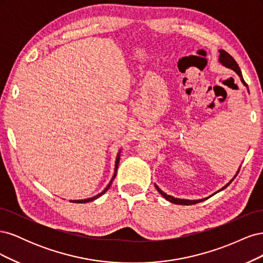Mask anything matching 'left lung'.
<instances>
[{"label":"left lung","instance_id":"obj_1","mask_svg":"<svg viewBox=\"0 0 263 263\" xmlns=\"http://www.w3.org/2000/svg\"><path fill=\"white\" fill-rule=\"evenodd\" d=\"M219 62L221 63L222 66H225L226 68H229V69L234 70L235 72L240 77L241 82H242L247 87H248V85H247V83H246L245 80H243L242 74H241V71H240V68H239V66H238V63L236 62V60H235L228 52H226L225 50H222V49L219 50ZM248 91H249V90H248ZM239 170H240V166H239V169H238V171H237V173H236V176L238 174V172H239ZM236 176H235L232 180H230V182H228L224 187L220 189L219 191L226 189V187L230 184V183L233 182V180L236 178ZM155 186H156L158 192L160 193V194L165 198L166 201H169V202H171V203H173V204H178V205H192V204H196V203H200V202H202V201L208 200L209 197H211V196H209V197H206V198H202V200H184V198H177V197H173V196H171V195H168L166 193H164L162 190L159 189L156 184H155ZM219 191H218V192H219Z\"/></svg>","mask_w":263,"mask_h":263}]
</instances>
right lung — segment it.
<instances>
[{
  "mask_svg": "<svg viewBox=\"0 0 263 263\" xmlns=\"http://www.w3.org/2000/svg\"><path fill=\"white\" fill-rule=\"evenodd\" d=\"M119 158H121V150L118 151V154H117V157H116V161H115V171H114V176H113V178H112V180H110V182L108 183V185L102 191V192L100 193V194H98V195H95V196H93V197H90V198H85V200H73V201H70V202H72V203H87V202H91V201H94V200H97V198H99L100 196H102L103 194H104L106 191L109 189V186H110V184H112V182H113V180L115 179V176H116V173H117V168H118V163H119Z\"/></svg>",
  "mask_w": 263,
  "mask_h": 263,
  "instance_id": "right-lung-1",
  "label": "right lung"
}]
</instances>
